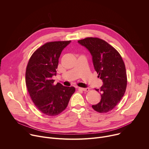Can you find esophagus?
Instances as JSON below:
<instances>
[{
	"label": "esophagus",
	"mask_w": 149,
	"mask_h": 149,
	"mask_svg": "<svg viewBox=\"0 0 149 149\" xmlns=\"http://www.w3.org/2000/svg\"><path fill=\"white\" fill-rule=\"evenodd\" d=\"M79 90H81L83 91H85V92H88L89 91V89L88 88H79Z\"/></svg>",
	"instance_id": "1"
}]
</instances>
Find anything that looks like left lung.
<instances>
[{"label":"left lung","instance_id":"obj_1","mask_svg":"<svg viewBox=\"0 0 149 149\" xmlns=\"http://www.w3.org/2000/svg\"><path fill=\"white\" fill-rule=\"evenodd\" d=\"M77 42L91 54L97 77L103 81L101 88L96 89L100 92L101 100L92 107L98 112H108L120 102L126 90L127 79L123 60L116 49L102 39L88 37Z\"/></svg>","mask_w":149,"mask_h":149}]
</instances>
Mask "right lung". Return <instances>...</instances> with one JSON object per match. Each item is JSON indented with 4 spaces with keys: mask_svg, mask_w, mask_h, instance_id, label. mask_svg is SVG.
<instances>
[{
    "mask_svg": "<svg viewBox=\"0 0 149 149\" xmlns=\"http://www.w3.org/2000/svg\"><path fill=\"white\" fill-rule=\"evenodd\" d=\"M71 41L47 42L32 54L26 69L25 82L36 107L48 116H56L67 107L75 92L73 86L57 83L54 85L58 58L63 49Z\"/></svg>",
    "mask_w": 149,
    "mask_h": 149,
    "instance_id": "obj_1",
    "label": "right lung"
}]
</instances>
